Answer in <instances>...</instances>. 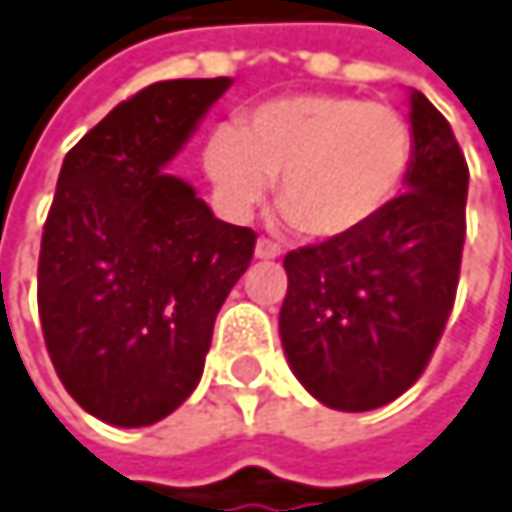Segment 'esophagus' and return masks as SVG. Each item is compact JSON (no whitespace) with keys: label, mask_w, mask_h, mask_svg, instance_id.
<instances>
[{"label":"esophagus","mask_w":512,"mask_h":512,"mask_svg":"<svg viewBox=\"0 0 512 512\" xmlns=\"http://www.w3.org/2000/svg\"><path fill=\"white\" fill-rule=\"evenodd\" d=\"M281 255V246L278 243H272V240H257L255 246V257H260V260H275V257Z\"/></svg>","instance_id":"obj_1"}]
</instances>
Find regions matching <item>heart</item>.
<instances>
[{"mask_svg": "<svg viewBox=\"0 0 512 512\" xmlns=\"http://www.w3.org/2000/svg\"><path fill=\"white\" fill-rule=\"evenodd\" d=\"M415 156L409 121L353 94H290L255 106L210 139L204 165L234 213L278 180L281 210L314 240L373 225L403 192Z\"/></svg>", "mask_w": 512, "mask_h": 512, "instance_id": "b5f03b06", "label": "heart"}]
</instances>
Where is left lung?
Wrapping results in <instances>:
<instances>
[{
	"mask_svg": "<svg viewBox=\"0 0 512 512\" xmlns=\"http://www.w3.org/2000/svg\"><path fill=\"white\" fill-rule=\"evenodd\" d=\"M406 192L364 231L287 252L281 347L326 406L367 412L418 382L451 317L465 243L468 165L445 115L409 94Z\"/></svg>",
	"mask_w": 512,
	"mask_h": 512,
	"instance_id": "left-lung-1",
	"label": "left lung"
}]
</instances>
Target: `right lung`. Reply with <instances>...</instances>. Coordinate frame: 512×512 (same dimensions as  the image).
Here are the masks:
<instances>
[{"instance_id": "right-lung-1", "label": "right lung", "mask_w": 512, "mask_h": 512, "mask_svg": "<svg viewBox=\"0 0 512 512\" xmlns=\"http://www.w3.org/2000/svg\"><path fill=\"white\" fill-rule=\"evenodd\" d=\"M231 79H168L118 103L64 156L38 257V311L67 394L148 427L198 385L213 323L257 234L165 174Z\"/></svg>"}]
</instances>
